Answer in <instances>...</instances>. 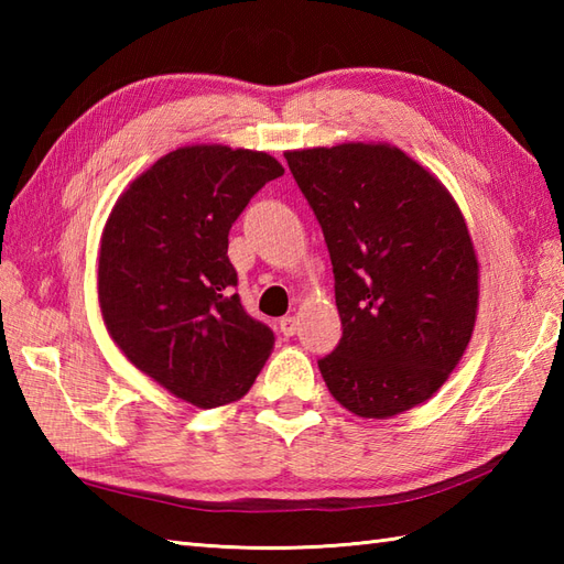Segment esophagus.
<instances>
[{"label":"esophagus","instance_id":"1","mask_svg":"<svg viewBox=\"0 0 564 564\" xmlns=\"http://www.w3.org/2000/svg\"><path fill=\"white\" fill-rule=\"evenodd\" d=\"M279 327H281V334L283 337H293V334L297 332V319L295 317H283L281 322H279Z\"/></svg>","mask_w":564,"mask_h":564}]
</instances>
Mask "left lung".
Masks as SVG:
<instances>
[{
	"label": "left lung",
	"instance_id": "obj_1",
	"mask_svg": "<svg viewBox=\"0 0 564 564\" xmlns=\"http://www.w3.org/2000/svg\"><path fill=\"white\" fill-rule=\"evenodd\" d=\"M325 232L341 339L319 358L332 398L364 419L426 402L458 366L477 317V257L458 203L386 142L291 150Z\"/></svg>",
	"mask_w": 564,
	"mask_h": 564
}]
</instances>
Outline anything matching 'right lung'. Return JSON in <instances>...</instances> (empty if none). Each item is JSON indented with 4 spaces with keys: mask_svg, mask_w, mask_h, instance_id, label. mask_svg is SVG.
Masks as SVG:
<instances>
[{
    "mask_svg": "<svg viewBox=\"0 0 564 564\" xmlns=\"http://www.w3.org/2000/svg\"><path fill=\"white\" fill-rule=\"evenodd\" d=\"M281 174L267 152L178 148L142 172L106 220L104 325L130 364L200 410L245 398L273 349V332L232 291L227 235Z\"/></svg>",
    "mask_w": 564,
    "mask_h": 564,
    "instance_id": "obj_1",
    "label": "right lung"
}]
</instances>
